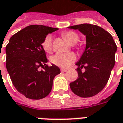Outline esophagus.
Returning a JSON list of instances; mask_svg holds the SVG:
<instances>
[{
	"instance_id": "esophagus-1",
	"label": "esophagus",
	"mask_w": 123,
	"mask_h": 123,
	"mask_svg": "<svg viewBox=\"0 0 123 123\" xmlns=\"http://www.w3.org/2000/svg\"><path fill=\"white\" fill-rule=\"evenodd\" d=\"M67 71V69H64V68H61V72L62 73V72H66Z\"/></svg>"
}]
</instances>
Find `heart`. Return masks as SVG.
<instances>
[{
  "mask_svg": "<svg viewBox=\"0 0 123 123\" xmlns=\"http://www.w3.org/2000/svg\"><path fill=\"white\" fill-rule=\"evenodd\" d=\"M62 36L64 39L70 43L72 44L76 43L79 37L76 33L74 31H67L62 33ZM52 36L50 35H47L42 43V47L44 51L46 53H51L52 51ZM76 59V56L74 53H56L52 57V62L57 66L62 68H67L70 66L73 62H74Z\"/></svg>",
  "mask_w": 123,
  "mask_h": 123,
  "instance_id": "b5f03b06",
  "label": "heart"
}]
</instances>
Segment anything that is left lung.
<instances>
[{
  "label": "left lung",
  "instance_id": "left-lung-1",
  "mask_svg": "<svg viewBox=\"0 0 123 123\" xmlns=\"http://www.w3.org/2000/svg\"><path fill=\"white\" fill-rule=\"evenodd\" d=\"M86 35V45L80 60L76 62L78 78L70 84L74 94L90 98L99 93L108 82L115 63L117 45L112 35L99 26L82 24L70 26ZM85 72H81L82 68Z\"/></svg>",
  "mask_w": 123,
  "mask_h": 123
}]
</instances>
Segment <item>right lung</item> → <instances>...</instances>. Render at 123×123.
Here are the masks:
<instances>
[{
  "label": "right lung",
  "mask_w": 123,
  "mask_h": 123,
  "mask_svg": "<svg viewBox=\"0 0 123 123\" xmlns=\"http://www.w3.org/2000/svg\"><path fill=\"white\" fill-rule=\"evenodd\" d=\"M57 30L29 25L12 35L6 47V66L10 79L18 92L28 99L45 98L51 92L54 78L61 72L56 65H47L48 60L41 45L48 33Z\"/></svg>",
  "instance_id": "obj_1"
}]
</instances>
